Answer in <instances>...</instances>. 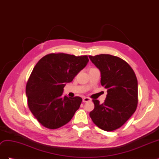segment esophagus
<instances>
[{
    "label": "esophagus",
    "instance_id": "obj_1",
    "mask_svg": "<svg viewBox=\"0 0 159 159\" xmlns=\"http://www.w3.org/2000/svg\"><path fill=\"white\" fill-rule=\"evenodd\" d=\"M91 101V99L90 98H83V102H90Z\"/></svg>",
    "mask_w": 159,
    "mask_h": 159
}]
</instances>
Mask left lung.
<instances>
[{"label": "left lung", "instance_id": "1", "mask_svg": "<svg viewBox=\"0 0 159 159\" xmlns=\"http://www.w3.org/2000/svg\"><path fill=\"white\" fill-rule=\"evenodd\" d=\"M101 72V84L107 89L103 103L93 99L95 107L89 113L100 129L112 131L121 127L136 111L138 84L135 74L128 63L109 54L89 56Z\"/></svg>", "mask_w": 159, "mask_h": 159}]
</instances>
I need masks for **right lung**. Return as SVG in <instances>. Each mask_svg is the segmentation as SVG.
<instances>
[{"label": "right lung", "mask_w": 159, "mask_h": 159, "mask_svg": "<svg viewBox=\"0 0 159 159\" xmlns=\"http://www.w3.org/2000/svg\"><path fill=\"white\" fill-rule=\"evenodd\" d=\"M88 61V56L64 53H52L38 61L27 81L26 94L28 107L42 125L56 129L73 117L82 99L63 97L64 88Z\"/></svg>", "instance_id": "right-lung-1"}]
</instances>
